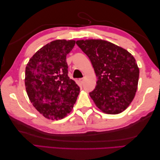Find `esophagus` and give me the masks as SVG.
<instances>
[{"mask_svg": "<svg viewBox=\"0 0 160 160\" xmlns=\"http://www.w3.org/2000/svg\"><path fill=\"white\" fill-rule=\"evenodd\" d=\"M79 80H80V82L81 83H83V82H84V78H80V79Z\"/></svg>", "mask_w": 160, "mask_h": 160, "instance_id": "34e87169", "label": "esophagus"}]
</instances>
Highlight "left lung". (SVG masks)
<instances>
[{"label":"left lung","instance_id":"obj_1","mask_svg":"<svg viewBox=\"0 0 160 160\" xmlns=\"http://www.w3.org/2000/svg\"><path fill=\"white\" fill-rule=\"evenodd\" d=\"M77 45L87 54L98 77L89 96L96 107L107 114L123 112L137 91L140 70L127 50L101 39L80 40Z\"/></svg>","mask_w":160,"mask_h":160}]
</instances>
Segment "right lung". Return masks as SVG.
I'll return each mask as SVG.
<instances>
[{
	"mask_svg": "<svg viewBox=\"0 0 160 160\" xmlns=\"http://www.w3.org/2000/svg\"><path fill=\"white\" fill-rule=\"evenodd\" d=\"M73 40H56L35 53L27 64L25 84L29 100L44 117L58 120L72 111L80 88L68 76L66 56Z\"/></svg>",
	"mask_w": 160,
	"mask_h": 160,
	"instance_id": "right-lung-1",
	"label": "right lung"
}]
</instances>
